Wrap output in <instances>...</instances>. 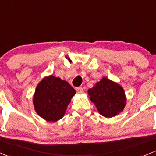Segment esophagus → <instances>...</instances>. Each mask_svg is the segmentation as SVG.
I'll return each instance as SVG.
<instances>
[{
    "label": "esophagus",
    "instance_id": "obj_1",
    "mask_svg": "<svg viewBox=\"0 0 156 156\" xmlns=\"http://www.w3.org/2000/svg\"><path fill=\"white\" fill-rule=\"evenodd\" d=\"M75 90H76V91L78 92V93H82V92L84 91V89H83L81 87H76V88H75Z\"/></svg>",
    "mask_w": 156,
    "mask_h": 156
}]
</instances>
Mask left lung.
<instances>
[{
    "instance_id": "8db88e82",
    "label": "left lung",
    "mask_w": 156,
    "mask_h": 156,
    "mask_svg": "<svg viewBox=\"0 0 156 156\" xmlns=\"http://www.w3.org/2000/svg\"><path fill=\"white\" fill-rule=\"evenodd\" d=\"M87 92L100 114L105 117L116 116L126 105L123 87L107 78H103Z\"/></svg>"
}]
</instances>
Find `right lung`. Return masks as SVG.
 Listing matches in <instances>:
<instances>
[{"label": "right lung", "instance_id": "add662e5", "mask_svg": "<svg viewBox=\"0 0 156 156\" xmlns=\"http://www.w3.org/2000/svg\"><path fill=\"white\" fill-rule=\"evenodd\" d=\"M75 90L67 81L52 75L43 78L36 87L33 104L36 113L47 121L62 118Z\"/></svg>", "mask_w": 156, "mask_h": 156}]
</instances>
